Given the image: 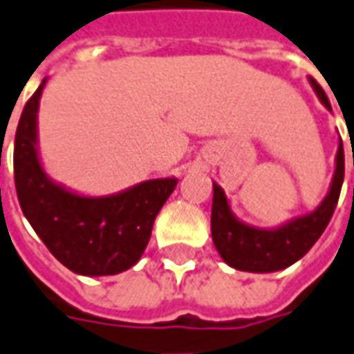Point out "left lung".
I'll return each mask as SVG.
<instances>
[{
    "label": "left lung",
    "mask_w": 354,
    "mask_h": 354,
    "mask_svg": "<svg viewBox=\"0 0 354 354\" xmlns=\"http://www.w3.org/2000/svg\"><path fill=\"white\" fill-rule=\"evenodd\" d=\"M314 87L317 99L331 111L329 99L324 89L317 85L314 77H308ZM345 177V156L343 144H339L335 156V173L329 185V193L319 203V206L304 216L292 218L277 227H255L241 222L232 212L230 201L220 185L214 183L212 196V241L230 267L248 272H274L290 267L292 263L302 259L312 249L324 230L329 224L333 210L337 206L341 185Z\"/></svg>",
    "instance_id": "left-lung-1"
}]
</instances>
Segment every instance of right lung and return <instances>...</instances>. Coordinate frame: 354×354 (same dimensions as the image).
<instances>
[{"mask_svg": "<svg viewBox=\"0 0 354 354\" xmlns=\"http://www.w3.org/2000/svg\"><path fill=\"white\" fill-rule=\"evenodd\" d=\"M46 80L27 101L15 134L17 198L50 253L83 277H106L136 265L153 220L177 187L175 177L142 181L120 193L85 196L52 181L39 156V105Z\"/></svg>", "mask_w": 354, "mask_h": 354, "instance_id": "right-lung-1", "label": "right lung"}]
</instances>
